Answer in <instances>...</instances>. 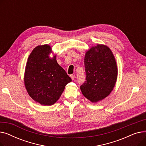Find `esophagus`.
I'll use <instances>...</instances> for the list:
<instances>
[{
    "label": "esophagus",
    "instance_id": "esophagus-1",
    "mask_svg": "<svg viewBox=\"0 0 146 146\" xmlns=\"http://www.w3.org/2000/svg\"><path fill=\"white\" fill-rule=\"evenodd\" d=\"M70 78H72V80H74V79H75V75L74 74H71L70 75Z\"/></svg>",
    "mask_w": 146,
    "mask_h": 146
}]
</instances>
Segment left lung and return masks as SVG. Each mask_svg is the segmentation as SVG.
I'll return each instance as SVG.
<instances>
[{"label": "left lung", "instance_id": "obj_1", "mask_svg": "<svg viewBox=\"0 0 146 146\" xmlns=\"http://www.w3.org/2000/svg\"><path fill=\"white\" fill-rule=\"evenodd\" d=\"M86 81L80 86L83 95L96 102L108 96L116 83L118 69L110 48L98 44L88 51L85 57Z\"/></svg>", "mask_w": 146, "mask_h": 146}]
</instances>
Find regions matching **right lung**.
<instances>
[{
    "instance_id": "1",
    "label": "right lung",
    "mask_w": 146,
    "mask_h": 146,
    "mask_svg": "<svg viewBox=\"0 0 146 146\" xmlns=\"http://www.w3.org/2000/svg\"><path fill=\"white\" fill-rule=\"evenodd\" d=\"M50 45H39L29 55L26 65L24 82L29 96L44 105H53L59 99L67 83L72 81L57 62L50 58Z\"/></svg>"
}]
</instances>
